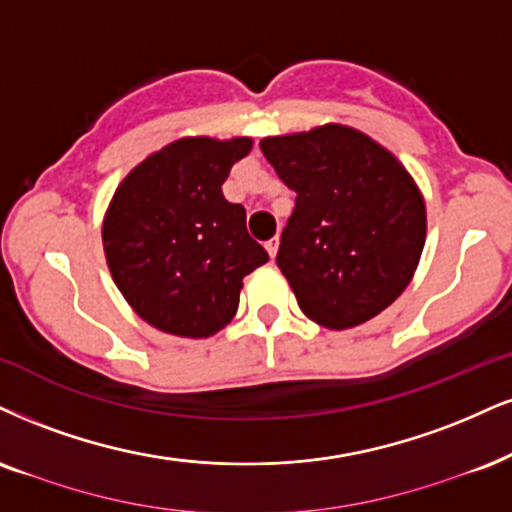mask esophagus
I'll use <instances>...</instances> for the list:
<instances>
[{
	"instance_id": "34e87169",
	"label": "esophagus",
	"mask_w": 512,
	"mask_h": 512,
	"mask_svg": "<svg viewBox=\"0 0 512 512\" xmlns=\"http://www.w3.org/2000/svg\"><path fill=\"white\" fill-rule=\"evenodd\" d=\"M277 246H280V237H273V239H268L266 242V249H268V254H270V258H275L277 256Z\"/></svg>"
}]
</instances>
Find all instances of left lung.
Returning a JSON list of instances; mask_svg holds the SVG:
<instances>
[{"mask_svg":"<svg viewBox=\"0 0 512 512\" xmlns=\"http://www.w3.org/2000/svg\"><path fill=\"white\" fill-rule=\"evenodd\" d=\"M296 204L277 266L313 323L346 330L408 287L425 246V201L408 170L363 132L327 123L261 140Z\"/></svg>","mask_w":512,"mask_h":512,"instance_id":"1","label":"left lung"}]
</instances>
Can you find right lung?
Listing matches in <instances>:
<instances>
[{
    "label": "right lung",
    "mask_w": 512,
    "mask_h": 512,
    "mask_svg": "<svg viewBox=\"0 0 512 512\" xmlns=\"http://www.w3.org/2000/svg\"><path fill=\"white\" fill-rule=\"evenodd\" d=\"M249 137H182L118 185L102 239L113 282L135 313L178 337H211L235 318L244 275L268 261L242 204L223 197Z\"/></svg>",
    "instance_id": "add662e5"
}]
</instances>
